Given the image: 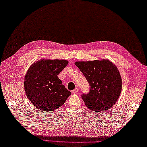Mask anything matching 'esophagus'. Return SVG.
Returning <instances> with one entry per match:
<instances>
[{
	"mask_svg": "<svg viewBox=\"0 0 147 147\" xmlns=\"http://www.w3.org/2000/svg\"><path fill=\"white\" fill-rule=\"evenodd\" d=\"M78 88H76V89H74V90H73L72 91H71V92L73 93V94H77V93L78 92Z\"/></svg>",
	"mask_w": 147,
	"mask_h": 147,
	"instance_id": "esophagus-1",
	"label": "esophagus"
}]
</instances>
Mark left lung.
<instances>
[{
	"instance_id": "left-lung-1",
	"label": "left lung",
	"mask_w": 147,
	"mask_h": 147,
	"mask_svg": "<svg viewBox=\"0 0 147 147\" xmlns=\"http://www.w3.org/2000/svg\"><path fill=\"white\" fill-rule=\"evenodd\" d=\"M90 85V92L82 94L86 107L90 110L101 112L115 105L120 95L122 82L115 64L109 60L76 62Z\"/></svg>"
}]
</instances>
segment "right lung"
<instances>
[{"label": "right lung", "instance_id": "add662e5", "mask_svg": "<svg viewBox=\"0 0 147 147\" xmlns=\"http://www.w3.org/2000/svg\"><path fill=\"white\" fill-rule=\"evenodd\" d=\"M68 63L65 60L42 59L28 69L24 80L25 92L38 110L49 112L56 110L71 94L57 76Z\"/></svg>", "mask_w": 147, "mask_h": 147}]
</instances>
